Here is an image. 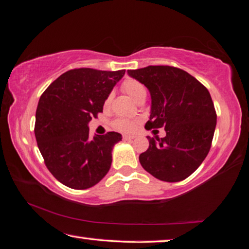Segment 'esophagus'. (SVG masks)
<instances>
[{
  "label": "esophagus",
  "instance_id": "34e87169",
  "mask_svg": "<svg viewBox=\"0 0 249 249\" xmlns=\"http://www.w3.org/2000/svg\"><path fill=\"white\" fill-rule=\"evenodd\" d=\"M134 136H132V135H123V140L124 141H129V140H133Z\"/></svg>",
  "mask_w": 249,
  "mask_h": 249
}]
</instances>
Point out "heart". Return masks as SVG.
Segmentation results:
<instances>
[{
	"instance_id": "b5f03b06",
	"label": "heart",
	"mask_w": 249,
	"mask_h": 249,
	"mask_svg": "<svg viewBox=\"0 0 249 249\" xmlns=\"http://www.w3.org/2000/svg\"><path fill=\"white\" fill-rule=\"evenodd\" d=\"M122 90H123L125 93H127L130 98L134 101L142 100V98H146V89L144 86L137 80L127 78L125 79L123 83H122ZM112 100V94H108L107 98L105 99V105H108ZM138 122L136 120H130V119H117L113 122V126L114 128L120 130V132L123 133H132L137 127Z\"/></svg>"
}]
</instances>
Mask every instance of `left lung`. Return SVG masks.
I'll list each match as a JSON object with an SVG mask.
<instances>
[{
  "mask_svg": "<svg viewBox=\"0 0 249 249\" xmlns=\"http://www.w3.org/2000/svg\"><path fill=\"white\" fill-rule=\"evenodd\" d=\"M128 74L150 92L145 128L166 130L162 138L147 137L149 147L140 155L141 165L161 181L184 180L203 162L212 145L216 112L210 92L187 71L171 66H148L128 70Z\"/></svg>",
  "mask_w": 249,
  "mask_h": 249,
  "instance_id": "left-lung-1",
  "label": "left lung"
}]
</instances>
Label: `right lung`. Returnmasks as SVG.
Wrapping results in <instances>:
<instances>
[{
	"label": "right lung",
	"mask_w": 249,
	"mask_h": 249,
	"mask_svg": "<svg viewBox=\"0 0 249 249\" xmlns=\"http://www.w3.org/2000/svg\"><path fill=\"white\" fill-rule=\"evenodd\" d=\"M125 70L72 69L62 73L41 94L36 109L35 137L46 167L59 182L75 190L95 185L107 174L112 149L122 135L89 136L88 124Z\"/></svg>",
	"instance_id": "right-lung-1"
}]
</instances>
